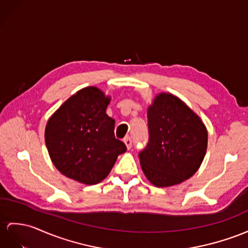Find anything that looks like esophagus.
<instances>
[{
	"label": "esophagus",
	"mask_w": 248,
	"mask_h": 248,
	"mask_svg": "<svg viewBox=\"0 0 248 248\" xmlns=\"http://www.w3.org/2000/svg\"><path fill=\"white\" fill-rule=\"evenodd\" d=\"M124 143H125V145H126V147H127L128 149L131 148V146H132V141H131V138H130V137H126V138L124 139Z\"/></svg>",
	"instance_id": "esophagus-1"
}]
</instances>
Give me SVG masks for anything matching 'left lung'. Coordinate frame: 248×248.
I'll return each mask as SVG.
<instances>
[{
	"instance_id": "obj_1",
	"label": "left lung",
	"mask_w": 248,
	"mask_h": 248,
	"mask_svg": "<svg viewBox=\"0 0 248 248\" xmlns=\"http://www.w3.org/2000/svg\"><path fill=\"white\" fill-rule=\"evenodd\" d=\"M147 118L148 143L139 153L145 176L158 187L189 179L207 148V130L200 118L170 93L156 96Z\"/></svg>"
}]
</instances>
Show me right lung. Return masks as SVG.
Wrapping results in <instances>:
<instances>
[{
	"instance_id": "add662e5",
	"label": "right lung",
	"mask_w": 248,
	"mask_h": 248,
	"mask_svg": "<svg viewBox=\"0 0 248 248\" xmlns=\"http://www.w3.org/2000/svg\"><path fill=\"white\" fill-rule=\"evenodd\" d=\"M109 98L96 87L74 94L52 114L45 129L46 146L60 172L93 185L103 181L127 150L114 137V121L106 114Z\"/></svg>"
}]
</instances>
